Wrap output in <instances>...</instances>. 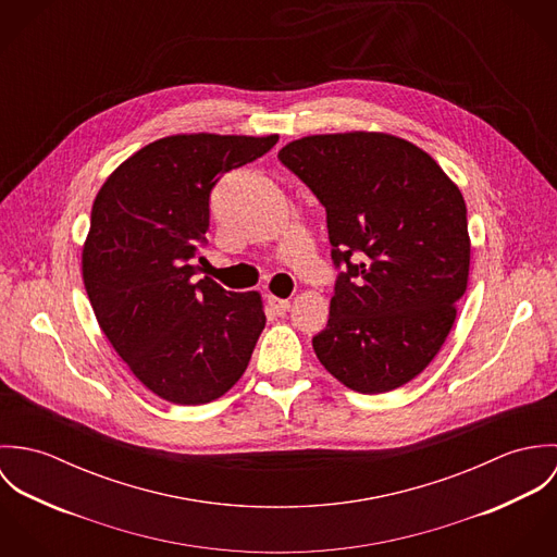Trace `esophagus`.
<instances>
[{
  "mask_svg": "<svg viewBox=\"0 0 557 557\" xmlns=\"http://www.w3.org/2000/svg\"><path fill=\"white\" fill-rule=\"evenodd\" d=\"M268 305H270V309L276 315H285L289 311V307H292L289 300H283V298H276V296H268Z\"/></svg>",
  "mask_w": 557,
  "mask_h": 557,
  "instance_id": "esophagus-1",
  "label": "esophagus"
}]
</instances>
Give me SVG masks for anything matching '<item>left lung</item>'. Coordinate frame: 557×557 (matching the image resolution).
Returning a JSON list of instances; mask_svg holds the SVG:
<instances>
[{
	"label": "left lung",
	"mask_w": 557,
	"mask_h": 557,
	"mask_svg": "<svg viewBox=\"0 0 557 557\" xmlns=\"http://www.w3.org/2000/svg\"><path fill=\"white\" fill-rule=\"evenodd\" d=\"M278 159L325 208L338 274L319 362L343 386L391 393L442 349L470 278L468 208L424 150L388 133L289 141Z\"/></svg>",
	"instance_id": "left-lung-1"
}]
</instances>
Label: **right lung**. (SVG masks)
I'll use <instances>...</instances> for the list:
<instances>
[{
    "label": "right lung",
    "instance_id": "add662e5",
    "mask_svg": "<svg viewBox=\"0 0 557 557\" xmlns=\"http://www.w3.org/2000/svg\"><path fill=\"white\" fill-rule=\"evenodd\" d=\"M278 135L186 133L148 144L100 186L81 270L94 315L157 397L203 405L242 377L265 325L259 292L195 281L219 177L263 157Z\"/></svg>",
    "mask_w": 557,
    "mask_h": 557
}]
</instances>
